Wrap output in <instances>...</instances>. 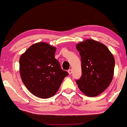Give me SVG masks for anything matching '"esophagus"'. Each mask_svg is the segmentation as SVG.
I'll return each instance as SVG.
<instances>
[{"label": "esophagus", "instance_id": "esophagus-1", "mask_svg": "<svg viewBox=\"0 0 127 127\" xmlns=\"http://www.w3.org/2000/svg\"><path fill=\"white\" fill-rule=\"evenodd\" d=\"M68 73L70 74V75H71V74L72 73V70H71V69H69V70H68Z\"/></svg>", "mask_w": 127, "mask_h": 127}]
</instances>
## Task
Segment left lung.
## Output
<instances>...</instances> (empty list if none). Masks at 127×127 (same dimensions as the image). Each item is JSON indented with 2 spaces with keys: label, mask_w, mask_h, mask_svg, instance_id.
<instances>
[{
  "label": "left lung",
  "mask_w": 127,
  "mask_h": 127,
  "mask_svg": "<svg viewBox=\"0 0 127 127\" xmlns=\"http://www.w3.org/2000/svg\"><path fill=\"white\" fill-rule=\"evenodd\" d=\"M81 61V76L76 80L80 90L89 97L102 93L111 83L115 59L103 44L87 39L77 44Z\"/></svg>",
  "instance_id": "obj_1"
}]
</instances>
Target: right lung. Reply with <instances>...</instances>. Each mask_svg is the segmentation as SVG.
Segmentation results:
<instances>
[{"mask_svg": "<svg viewBox=\"0 0 127 127\" xmlns=\"http://www.w3.org/2000/svg\"><path fill=\"white\" fill-rule=\"evenodd\" d=\"M56 50L46 42H38L30 46L20 59L23 83L32 95L40 98L53 96L68 75L55 59Z\"/></svg>", "mask_w": 127, "mask_h": 127, "instance_id": "add662e5", "label": "right lung"}]
</instances>
